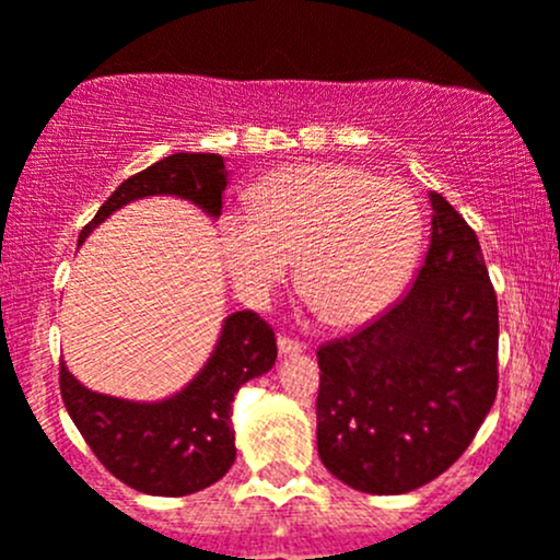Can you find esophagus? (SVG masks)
Wrapping results in <instances>:
<instances>
[{"label":"esophagus","mask_w":560,"mask_h":560,"mask_svg":"<svg viewBox=\"0 0 560 560\" xmlns=\"http://www.w3.org/2000/svg\"><path fill=\"white\" fill-rule=\"evenodd\" d=\"M277 351H280V354H300V351H305V343L289 338V335H280V338H277Z\"/></svg>","instance_id":"esophagus-1"}]
</instances>
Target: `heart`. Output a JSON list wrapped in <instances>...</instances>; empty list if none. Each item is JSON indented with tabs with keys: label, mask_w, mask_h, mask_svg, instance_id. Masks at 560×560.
Returning a JSON list of instances; mask_svg holds the SVG:
<instances>
[{
	"label": "heart",
	"mask_w": 560,
	"mask_h": 560,
	"mask_svg": "<svg viewBox=\"0 0 560 560\" xmlns=\"http://www.w3.org/2000/svg\"><path fill=\"white\" fill-rule=\"evenodd\" d=\"M249 214L220 220V255L238 294L264 305L300 258L302 291L335 324L369 322L385 311L423 236L407 186L346 164L266 175L249 195Z\"/></svg>",
	"instance_id": "obj_1"
}]
</instances>
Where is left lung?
I'll list each match as a JSON object with an SVG mask.
<instances>
[{
	"mask_svg": "<svg viewBox=\"0 0 560 560\" xmlns=\"http://www.w3.org/2000/svg\"><path fill=\"white\" fill-rule=\"evenodd\" d=\"M431 244L382 316L318 354L324 467L369 494H404L448 470L498 396V296L465 217L431 191Z\"/></svg>",
	"mask_w": 560,
	"mask_h": 560,
	"instance_id": "8db88e82",
	"label": "left lung"
}]
</instances>
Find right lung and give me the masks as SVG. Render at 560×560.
<instances>
[{
  "instance_id": "1",
  "label": "right lung",
  "mask_w": 560,
  "mask_h": 560,
  "mask_svg": "<svg viewBox=\"0 0 560 560\" xmlns=\"http://www.w3.org/2000/svg\"><path fill=\"white\" fill-rule=\"evenodd\" d=\"M228 186L220 153H173L117 186L79 242L112 211L131 200L173 195L220 217ZM277 360L275 329L253 311L231 313L209 363L180 393L164 401H126L93 393L60 363L68 415L101 465L126 487L159 498H184L220 481L236 462L231 404L244 382L266 374Z\"/></svg>"
}]
</instances>
